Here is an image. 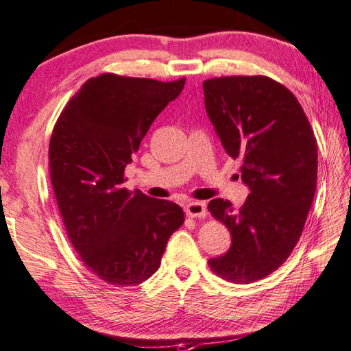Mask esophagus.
Listing matches in <instances>:
<instances>
[{"label": "esophagus", "instance_id": "obj_1", "mask_svg": "<svg viewBox=\"0 0 351 351\" xmlns=\"http://www.w3.org/2000/svg\"><path fill=\"white\" fill-rule=\"evenodd\" d=\"M185 211L189 217H205L206 206L204 202H188L185 205Z\"/></svg>", "mask_w": 351, "mask_h": 351}]
</instances>
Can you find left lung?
Listing matches in <instances>:
<instances>
[{
    "instance_id": "left-lung-1",
    "label": "left lung",
    "mask_w": 351,
    "mask_h": 351,
    "mask_svg": "<svg viewBox=\"0 0 351 351\" xmlns=\"http://www.w3.org/2000/svg\"><path fill=\"white\" fill-rule=\"evenodd\" d=\"M205 108L241 179L244 205L213 199L210 213L232 234L227 254L208 260L223 280L249 285L283 264L302 237L317 182V141L297 97L266 76L204 82Z\"/></svg>"
}]
</instances>
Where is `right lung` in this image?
Wrapping results in <instances>:
<instances>
[{
    "label": "right lung",
    "instance_id": "1",
    "mask_svg": "<svg viewBox=\"0 0 351 351\" xmlns=\"http://www.w3.org/2000/svg\"><path fill=\"white\" fill-rule=\"evenodd\" d=\"M185 87L106 73L91 77L63 108L49 141V172L68 238L91 272L135 286L160 267L179 205L124 188L125 166L154 119Z\"/></svg>",
    "mask_w": 351,
    "mask_h": 351
}]
</instances>
